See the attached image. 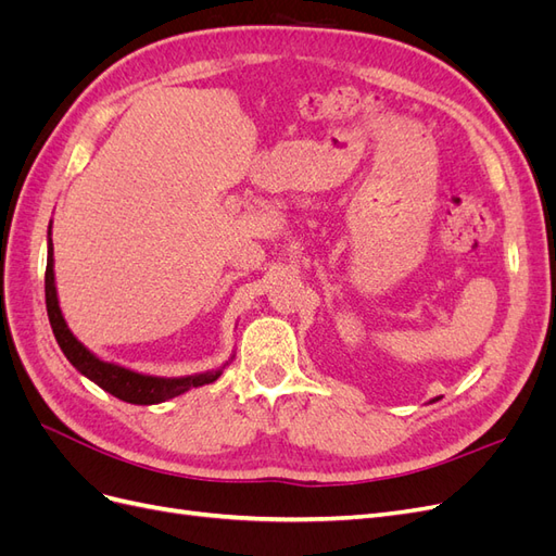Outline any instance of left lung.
<instances>
[{"label":"left lung","instance_id":"1","mask_svg":"<svg viewBox=\"0 0 556 556\" xmlns=\"http://www.w3.org/2000/svg\"><path fill=\"white\" fill-rule=\"evenodd\" d=\"M431 401H439V399H431Z\"/></svg>","mask_w":556,"mask_h":556}]
</instances>
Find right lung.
Returning <instances> with one entry per match:
<instances>
[{"instance_id":"add662e5","label":"right lung","mask_w":556,"mask_h":556,"mask_svg":"<svg viewBox=\"0 0 556 556\" xmlns=\"http://www.w3.org/2000/svg\"><path fill=\"white\" fill-rule=\"evenodd\" d=\"M46 311L50 327H53L55 341L64 357L72 362V366L80 376H86L94 384L102 387L104 392L117 396L121 401L134 403V406H155V403H164L174 396H180L185 392L194 390V387H204L215 382L223 376L229 362L223 366L211 368V371H201L192 376H178V378H166V376H150L139 374L134 368H127L123 364L106 362L97 357L90 348L83 345L74 331L66 325V319L60 308V296H58V285H55V257H53V220L48 225V262H46Z\"/></svg>"}]
</instances>
